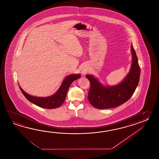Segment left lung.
<instances>
[{
	"label": "left lung",
	"instance_id": "8db88e82",
	"mask_svg": "<svg viewBox=\"0 0 159 159\" xmlns=\"http://www.w3.org/2000/svg\"><path fill=\"white\" fill-rule=\"evenodd\" d=\"M131 52L132 62L131 70L120 84L113 87H105L93 76L86 75L90 82L88 99L95 108L106 109L115 107L127 101L132 97L138 84L140 68L132 45Z\"/></svg>",
	"mask_w": 159,
	"mask_h": 159
}]
</instances>
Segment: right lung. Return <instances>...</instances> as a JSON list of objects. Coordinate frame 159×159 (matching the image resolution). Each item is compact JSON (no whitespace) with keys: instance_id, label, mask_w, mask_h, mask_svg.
<instances>
[{"instance_id":"right-lung-1","label":"right lung","mask_w":159,"mask_h":159,"mask_svg":"<svg viewBox=\"0 0 159 159\" xmlns=\"http://www.w3.org/2000/svg\"><path fill=\"white\" fill-rule=\"evenodd\" d=\"M81 77L80 75H71L66 77L55 94L45 98L35 97L27 94L20 87V89L27 99L34 105L44 108H56L60 107L64 103L68 89L73 81Z\"/></svg>"}]
</instances>
